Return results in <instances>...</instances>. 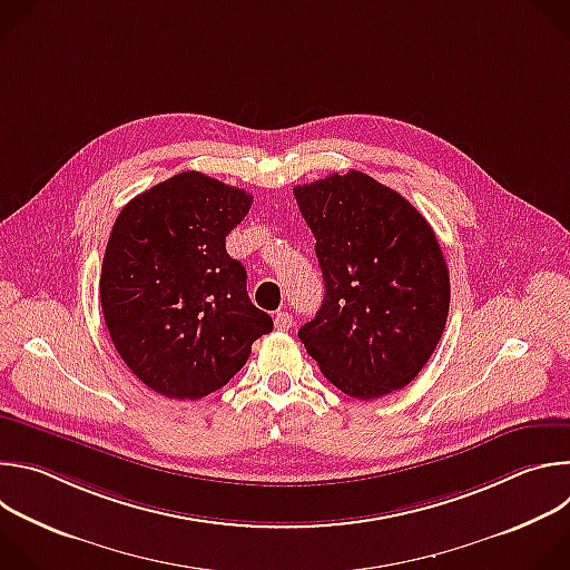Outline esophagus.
Returning <instances> with one entry per match:
<instances>
[{
    "mask_svg": "<svg viewBox=\"0 0 570 570\" xmlns=\"http://www.w3.org/2000/svg\"><path fill=\"white\" fill-rule=\"evenodd\" d=\"M291 324H293V317H291L288 311H277V313H275V330L288 332Z\"/></svg>",
    "mask_w": 570,
    "mask_h": 570,
    "instance_id": "esophagus-1",
    "label": "esophagus"
}]
</instances>
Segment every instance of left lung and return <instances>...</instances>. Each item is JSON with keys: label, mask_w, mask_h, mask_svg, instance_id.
I'll list each match as a JSON object with an SVG mask.
<instances>
[{"label": "left lung", "mask_w": 570, "mask_h": 570, "mask_svg": "<svg viewBox=\"0 0 570 570\" xmlns=\"http://www.w3.org/2000/svg\"><path fill=\"white\" fill-rule=\"evenodd\" d=\"M315 236L324 299L297 332L338 390L379 399L409 385L433 356L451 284L429 220L361 171L293 189Z\"/></svg>", "instance_id": "obj_1"}]
</instances>
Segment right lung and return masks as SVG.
<instances>
[{
  "mask_svg": "<svg viewBox=\"0 0 570 570\" xmlns=\"http://www.w3.org/2000/svg\"><path fill=\"white\" fill-rule=\"evenodd\" d=\"M253 196L198 171L135 196L117 216L101 266V308L130 372L169 399H200L246 365L273 332L225 236Z\"/></svg>",
  "mask_w": 570,
  "mask_h": 570,
  "instance_id": "add662e5",
  "label": "right lung"
}]
</instances>
